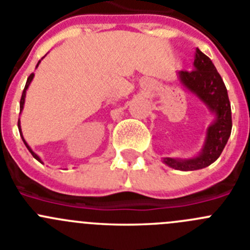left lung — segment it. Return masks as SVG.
Returning <instances> with one entry per match:
<instances>
[{
	"instance_id": "obj_1",
	"label": "left lung",
	"mask_w": 250,
	"mask_h": 250,
	"mask_svg": "<svg viewBox=\"0 0 250 250\" xmlns=\"http://www.w3.org/2000/svg\"><path fill=\"white\" fill-rule=\"evenodd\" d=\"M194 67L191 71H179V81L206 104L208 110L215 114V120L208 127L205 144L199 156L190 159H163L166 165L178 170H196L208 167L222 153L232 131L227 88L215 65L204 52L196 49Z\"/></svg>"
}]
</instances>
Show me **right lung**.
Here are the masks:
<instances>
[{"instance_id":"obj_1","label":"right lung","mask_w":250,"mask_h":250,"mask_svg":"<svg viewBox=\"0 0 250 250\" xmlns=\"http://www.w3.org/2000/svg\"><path fill=\"white\" fill-rule=\"evenodd\" d=\"M39 62H40V61H39ZM39 62H38V65H39ZM38 65H37V67H38ZM33 77H34V73H32V75H30L29 77H28V80H27V83H25L24 91H23V93H22V98H21V104H20L21 113H22V110H23V106H24V101H25V92H27V89H28V87H29L30 82H32ZM18 129H20V134H21V136H22V140H23V142H24V145H25V146H27V148L29 149V152H30V153H32V156L34 157V158L37 159V161H39L40 163H42V159L39 158V156H38L37 153H34V152L32 151V148H30V147L28 146V144H27V142H25L24 137H23V135H22V130H21V121H20V120H18Z\"/></svg>"}]
</instances>
